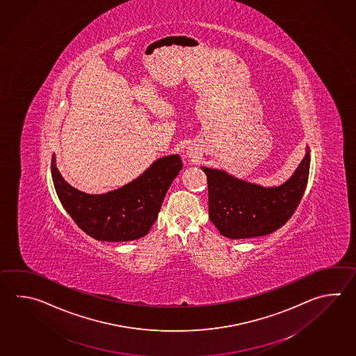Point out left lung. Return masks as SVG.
Listing matches in <instances>:
<instances>
[{
	"label": "left lung",
	"mask_w": 356,
	"mask_h": 356,
	"mask_svg": "<svg viewBox=\"0 0 356 356\" xmlns=\"http://www.w3.org/2000/svg\"><path fill=\"white\" fill-rule=\"evenodd\" d=\"M309 147L291 177L277 186L245 181L225 170L202 166L208 179L209 218L222 236L241 240L275 232L283 227L305 194L309 175Z\"/></svg>",
	"instance_id": "left-lung-1"
}]
</instances>
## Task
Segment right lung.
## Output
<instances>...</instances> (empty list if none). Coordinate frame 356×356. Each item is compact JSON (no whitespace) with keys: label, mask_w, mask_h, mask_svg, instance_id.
<instances>
[{"label":"right lung","mask_w":356,"mask_h":356,"mask_svg":"<svg viewBox=\"0 0 356 356\" xmlns=\"http://www.w3.org/2000/svg\"><path fill=\"white\" fill-rule=\"evenodd\" d=\"M181 168L179 154L165 156L122 188L92 195L65 181L56 165V154L51 157V177L60 203L83 232L105 242L138 240L149 232Z\"/></svg>","instance_id":"add662e5"}]
</instances>
